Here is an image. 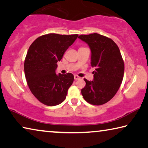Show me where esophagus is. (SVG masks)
Listing matches in <instances>:
<instances>
[{
	"instance_id": "1",
	"label": "esophagus",
	"mask_w": 148,
	"mask_h": 148,
	"mask_svg": "<svg viewBox=\"0 0 148 148\" xmlns=\"http://www.w3.org/2000/svg\"><path fill=\"white\" fill-rule=\"evenodd\" d=\"M74 79H75V80H78V79H80V77L79 76L76 75H74Z\"/></svg>"
}]
</instances>
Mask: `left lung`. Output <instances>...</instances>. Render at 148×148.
Listing matches in <instances>:
<instances>
[{
  "instance_id": "8db88e82",
  "label": "left lung",
  "mask_w": 148,
  "mask_h": 148,
  "mask_svg": "<svg viewBox=\"0 0 148 148\" xmlns=\"http://www.w3.org/2000/svg\"><path fill=\"white\" fill-rule=\"evenodd\" d=\"M91 50L93 81L84 79L81 94L87 102L95 106L107 103L117 93L124 75L125 65L118 46L112 39L98 33L79 35Z\"/></svg>"
}]
</instances>
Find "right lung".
Instances as JSON below:
<instances>
[{"instance_id": "add662e5", "label": "right lung", "mask_w": 148, "mask_h": 148, "mask_svg": "<svg viewBox=\"0 0 148 148\" xmlns=\"http://www.w3.org/2000/svg\"><path fill=\"white\" fill-rule=\"evenodd\" d=\"M78 35L50 33L38 37L31 45L24 62L27 85L37 100L45 105L54 106L65 100L74 80L73 75L56 74L57 62Z\"/></svg>"}]
</instances>
